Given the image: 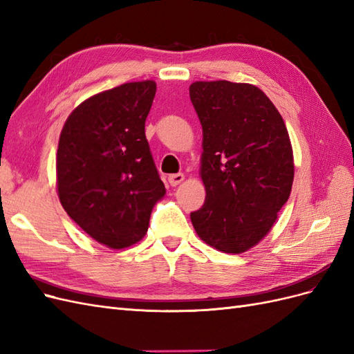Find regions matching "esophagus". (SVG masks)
Masks as SVG:
<instances>
[{
  "label": "esophagus",
  "instance_id": "1",
  "mask_svg": "<svg viewBox=\"0 0 354 354\" xmlns=\"http://www.w3.org/2000/svg\"><path fill=\"white\" fill-rule=\"evenodd\" d=\"M183 180H185V174H181V173H178V174H171V176L168 177V183H169L171 186H178Z\"/></svg>",
  "mask_w": 354,
  "mask_h": 354
}]
</instances>
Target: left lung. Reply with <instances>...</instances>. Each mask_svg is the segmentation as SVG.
<instances>
[{
	"mask_svg": "<svg viewBox=\"0 0 354 354\" xmlns=\"http://www.w3.org/2000/svg\"><path fill=\"white\" fill-rule=\"evenodd\" d=\"M202 125L205 203L190 214L212 248L241 254L270 232L289 198L294 156L288 130L255 85L196 81L189 87Z\"/></svg>",
	"mask_w": 354,
	"mask_h": 354,
	"instance_id": "obj_1",
	"label": "left lung"
}]
</instances>
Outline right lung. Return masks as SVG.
Returning a JSON list of instances; mask_svg holds the SVG:
<instances>
[{
    "instance_id": "obj_1",
    "label": "right lung",
    "mask_w": 354,
    "mask_h": 354,
    "mask_svg": "<svg viewBox=\"0 0 354 354\" xmlns=\"http://www.w3.org/2000/svg\"><path fill=\"white\" fill-rule=\"evenodd\" d=\"M155 81L127 82L84 100L59 138L57 194L90 236L121 250L140 241L165 195L145 134Z\"/></svg>"
}]
</instances>
